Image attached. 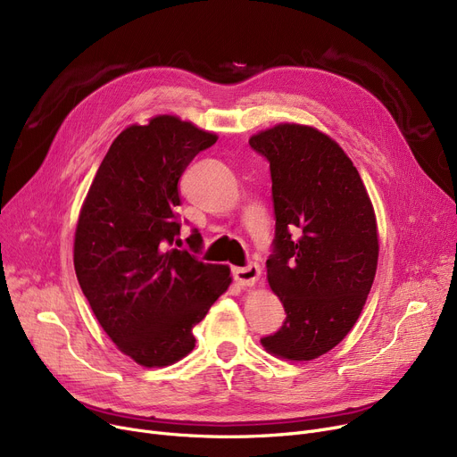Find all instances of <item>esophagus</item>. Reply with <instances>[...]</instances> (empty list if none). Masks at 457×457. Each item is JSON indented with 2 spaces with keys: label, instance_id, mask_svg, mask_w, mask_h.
Instances as JSON below:
<instances>
[{
  "label": "esophagus",
  "instance_id": "34e87169",
  "mask_svg": "<svg viewBox=\"0 0 457 457\" xmlns=\"http://www.w3.org/2000/svg\"><path fill=\"white\" fill-rule=\"evenodd\" d=\"M233 278L238 285H255L261 278V267L257 262H250L246 267L233 269Z\"/></svg>",
  "mask_w": 457,
  "mask_h": 457
}]
</instances>
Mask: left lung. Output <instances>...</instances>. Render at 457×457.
I'll list each match as a JSON object with an SVG mask.
<instances>
[{
	"instance_id": "left-lung-1",
	"label": "left lung",
	"mask_w": 457,
	"mask_h": 457,
	"mask_svg": "<svg viewBox=\"0 0 457 457\" xmlns=\"http://www.w3.org/2000/svg\"><path fill=\"white\" fill-rule=\"evenodd\" d=\"M270 164L276 233L267 276L287 319L261 345L289 361L337 346L361 315L378 267L367 188L337 142L279 124L250 138Z\"/></svg>"
}]
</instances>
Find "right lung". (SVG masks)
<instances>
[{
    "instance_id": "right-lung-1",
    "label": "right lung",
    "mask_w": 457,
    "mask_h": 457,
    "mask_svg": "<svg viewBox=\"0 0 457 457\" xmlns=\"http://www.w3.org/2000/svg\"><path fill=\"white\" fill-rule=\"evenodd\" d=\"M214 142L168 114L129 126L111 144L79 214L81 291L112 343L142 367L172 365L195 348L192 328L231 283L228 267L195 255L204 245L198 229L187 237L188 250L174 248L178 183Z\"/></svg>"
}]
</instances>
